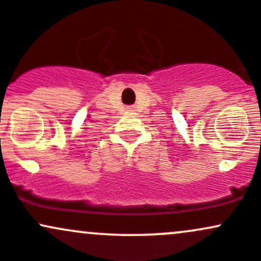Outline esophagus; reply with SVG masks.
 <instances>
[{
  "mask_svg": "<svg viewBox=\"0 0 261 261\" xmlns=\"http://www.w3.org/2000/svg\"><path fill=\"white\" fill-rule=\"evenodd\" d=\"M127 111H129V112L134 111V107H132V106H128V107H127Z\"/></svg>",
  "mask_w": 261,
  "mask_h": 261,
  "instance_id": "1",
  "label": "esophagus"
}]
</instances>
